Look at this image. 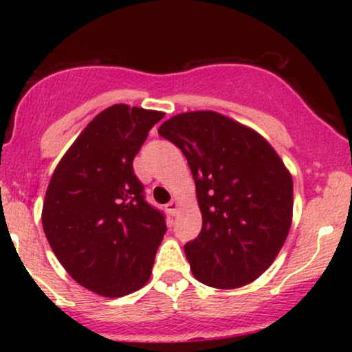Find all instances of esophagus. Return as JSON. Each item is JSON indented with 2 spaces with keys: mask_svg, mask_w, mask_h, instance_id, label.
<instances>
[{
  "mask_svg": "<svg viewBox=\"0 0 352 352\" xmlns=\"http://www.w3.org/2000/svg\"><path fill=\"white\" fill-rule=\"evenodd\" d=\"M165 208H167V212L170 213V215H177V212H179V201L170 200L167 205H165Z\"/></svg>",
  "mask_w": 352,
  "mask_h": 352,
  "instance_id": "obj_1",
  "label": "esophagus"
}]
</instances>
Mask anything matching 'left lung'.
I'll use <instances>...</instances> for the list:
<instances>
[{
	"label": "left lung",
	"instance_id": "left-lung-1",
	"mask_svg": "<svg viewBox=\"0 0 352 352\" xmlns=\"http://www.w3.org/2000/svg\"><path fill=\"white\" fill-rule=\"evenodd\" d=\"M197 187L201 230L185 243L193 276L232 289L256 280L280 253L293 215V179L258 132L212 111L165 120Z\"/></svg>",
	"mask_w": 352,
	"mask_h": 352
}]
</instances>
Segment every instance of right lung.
Listing matches in <instances>:
<instances>
[{"label": "right lung", "instance_id": "obj_1", "mask_svg": "<svg viewBox=\"0 0 352 352\" xmlns=\"http://www.w3.org/2000/svg\"><path fill=\"white\" fill-rule=\"evenodd\" d=\"M164 112L116 104L80 132L52 173L43 228L59 263L106 298L142 288L167 232L145 200L134 157Z\"/></svg>", "mask_w": 352, "mask_h": 352}]
</instances>
